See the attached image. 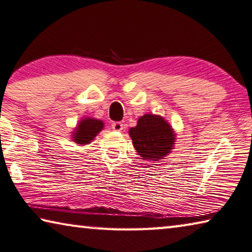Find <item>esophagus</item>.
<instances>
[{"label":"esophagus","instance_id":"esophagus-1","mask_svg":"<svg viewBox=\"0 0 252 252\" xmlns=\"http://www.w3.org/2000/svg\"><path fill=\"white\" fill-rule=\"evenodd\" d=\"M112 129H113L114 131H118V132L122 131V130H123L122 122H113V123H112Z\"/></svg>","mask_w":252,"mask_h":252}]
</instances>
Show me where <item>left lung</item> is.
I'll list each match as a JSON object with an SVG mask.
<instances>
[{"instance_id": "left-lung-1", "label": "left lung", "mask_w": 252, "mask_h": 252, "mask_svg": "<svg viewBox=\"0 0 252 252\" xmlns=\"http://www.w3.org/2000/svg\"><path fill=\"white\" fill-rule=\"evenodd\" d=\"M132 143L143 160L164 159L173 149L176 134L171 126L160 116L144 114L129 130Z\"/></svg>"}]
</instances>
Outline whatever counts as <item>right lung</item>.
Returning <instances> with one entry per match:
<instances>
[{
    "label": "right lung",
    "mask_w": 252,
    "mask_h": 252,
    "mask_svg": "<svg viewBox=\"0 0 252 252\" xmlns=\"http://www.w3.org/2000/svg\"><path fill=\"white\" fill-rule=\"evenodd\" d=\"M103 122L101 120H97L94 118H83L78 123L75 130L73 131V136L72 140L75 143L80 144H89L93 139L95 138L97 133L103 129Z\"/></svg>",
    "instance_id": "right-lung-1"
}]
</instances>
